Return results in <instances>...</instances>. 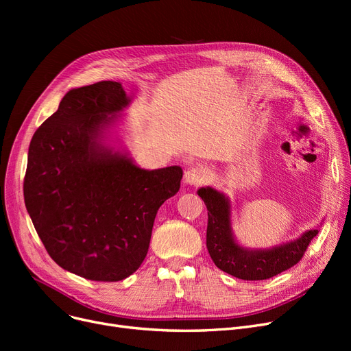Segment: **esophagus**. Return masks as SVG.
<instances>
[{
    "label": "esophagus",
    "mask_w": 351,
    "mask_h": 351,
    "mask_svg": "<svg viewBox=\"0 0 351 351\" xmlns=\"http://www.w3.org/2000/svg\"><path fill=\"white\" fill-rule=\"evenodd\" d=\"M183 179H185L188 185H200V183L206 179V175L204 169L197 168V166H193V168H189L185 172V178Z\"/></svg>",
    "instance_id": "esophagus-1"
}]
</instances>
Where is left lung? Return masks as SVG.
I'll list each match as a JSON object with an SVG mask.
<instances>
[{"label": "left lung", "mask_w": 351, "mask_h": 351, "mask_svg": "<svg viewBox=\"0 0 351 351\" xmlns=\"http://www.w3.org/2000/svg\"><path fill=\"white\" fill-rule=\"evenodd\" d=\"M197 195L208 208L206 247L213 263L237 279L265 280L298 265L319 228L300 237L269 249H250L239 245L232 228V202L212 186L200 188Z\"/></svg>", "instance_id": "left-lung-1"}]
</instances>
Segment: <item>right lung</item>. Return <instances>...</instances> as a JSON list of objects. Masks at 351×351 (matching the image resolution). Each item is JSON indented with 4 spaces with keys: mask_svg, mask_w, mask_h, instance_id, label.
I'll return each mask as SVG.
<instances>
[{
    "mask_svg": "<svg viewBox=\"0 0 351 351\" xmlns=\"http://www.w3.org/2000/svg\"><path fill=\"white\" fill-rule=\"evenodd\" d=\"M129 104L114 81L71 89L29 143L24 199L34 228L55 263L88 280L135 273L158 209L180 188V166L142 169L110 143Z\"/></svg>",
    "mask_w": 351,
    "mask_h": 351,
    "instance_id": "1",
    "label": "right lung"
}]
</instances>
